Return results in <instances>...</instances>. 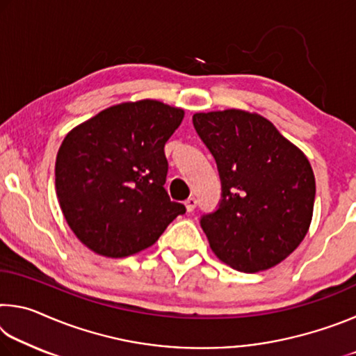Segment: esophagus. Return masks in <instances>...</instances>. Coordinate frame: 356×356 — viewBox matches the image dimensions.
Segmentation results:
<instances>
[{"instance_id":"1","label":"esophagus","mask_w":356,"mask_h":356,"mask_svg":"<svg viewBox=\"0 0 356 356\" xmlns=\"http://www.w3.org/2000/svg\"><path fill=\"white\" fill-rule=\"evenodd\" d=\"M196 204H197V200L195 196H190L188 200L185 201V207H186V210H188V212H193V210L196 209Z\"/></svg>"}]
</instances>
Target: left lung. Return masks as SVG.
I'll return each instance as SVG.
<instances>
[{
    "mask_svg": "<svg viewBox=\"0 0 356 356\" xmlns=\"http://www.w3.org/2000/svg\"><path fill=\"white\" fill-rule=\"evenodd\" d=\"M193 125L221 179L218 210L201 218L210 248L238 272L275 267L308 234L316 197L309 160L257 113H196Z\"/></svg>",
    "mask_w": 356,
    "mask_h": 356,
    "instance_id": "1",
    "label": "left lung"
}]
</instances>
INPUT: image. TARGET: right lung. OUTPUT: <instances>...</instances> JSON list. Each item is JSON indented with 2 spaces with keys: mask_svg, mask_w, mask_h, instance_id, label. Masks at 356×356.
Masks as SVG:
<instances>
[{
  "mask_svg": "<svg viewBox=\"0 0 356 356\" xmlns=\"http://www.w3.org/2000/svg\"><path fill=\"white\" fill-rule=\"evenodd\" d=\"M184 110L159 100L124 102L65 135L58 150L59 206L75 236L106 257L152 246L185 206L165 190V144Z\"/></svg>",
  "mask_w": 356,
  "mask_h": 356,
  "instance_id": "1",
  "label": "right lung"
}]
</instances>
